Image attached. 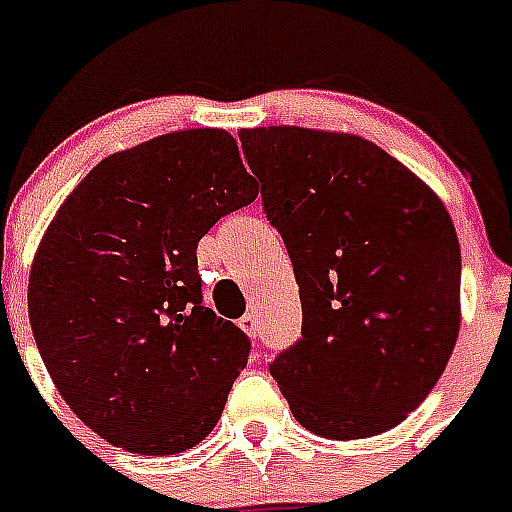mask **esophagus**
Instances as JSON below:
<instances>
[{
  "mask_svg": "<svg viewBox=\"0 0 512 512\" xmlns=\"http://www.w3.org/2000/svg\"><path fill=\"white\" fill-rule=\"evenodd\" d=\"M239 327L244 329V332H247V335L252 337V340H255V337H260V327H257V316H255V313H247V316L241 319Z\"/></svg>",
  "mask_w": 512,
  "mask_h": 512,
  "instance_id": "esophagus-1",
  "label": "esophagus"
}]
</instances>
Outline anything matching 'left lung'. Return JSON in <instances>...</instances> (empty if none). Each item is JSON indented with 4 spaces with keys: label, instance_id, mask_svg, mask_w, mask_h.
<instances>
[{
    "label": "left lung",
    "instance_id": "1",
    "mask_svg": "<svg viewBox=\"0 0 512 512\" xmlns=\"http://www.w3.org/2000/svg\"><path fill=\"white\" fill-rule=\"evenodd\" d=\"M295 268L303 337L271 364L316 436H380L428 398L460 335V241L444 201L372 140L239 135Z\"/></svg>",
    "mask_w": 512,
    "mask_h": 512
}]
</instances>
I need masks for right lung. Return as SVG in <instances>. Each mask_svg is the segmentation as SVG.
<instances>
[{
  "label": "right lung",
  "mask_w": 512,
  "mask_h": 512,
  "mask_svg": "<svg viewBox=\"0 0 512 512\" xmlns=\"http://www.w3.org/2000/svg\"><path fill=\"white\" fill-rule=\"evenodd\" d=\"M255 199L236 140L199 127L106 156L47 225L28 276L36 348L108 444L164 457L217 425L249 337L201 305L196 247Z\"/></svg>",
  "instance_id": "1"
}]
</instances>
